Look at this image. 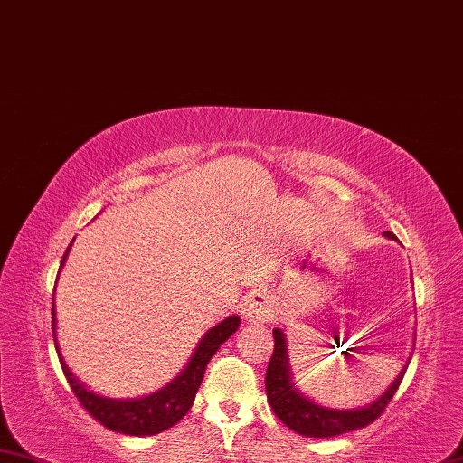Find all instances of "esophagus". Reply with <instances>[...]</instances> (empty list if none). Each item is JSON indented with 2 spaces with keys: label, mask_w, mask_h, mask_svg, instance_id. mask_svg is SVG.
<instances>
[{
  "label": "esophagus",
  "mask_w": 463,
  "mask_h": 463,
  "mask_svg": "<svg viewBox=\"0 0 463 463\" xmlns=\"http://www.w3.org/2000/svg\"><path fill=\"white\" fill-rule=\"evenodd\" d=\"M243 317L254 322H266L274 312V302L272 296L266 290H251L250 294L243 296L241 302Z\"/></svg>",
  "instance_id": "esophagus-1"
}]
</instances>
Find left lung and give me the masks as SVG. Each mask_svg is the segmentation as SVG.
<instances>
[{"label":"left lung","instance_id":"obj_1","mask_svg":"<svg viewBox=\"0 0 463 463\" xmlns=\"http://www.w3.org/2000/svg\"><path fill=\"white\" fill-rule=\"evenodd\" d=\"M389 240H397L395 233L385 232ZM407 364L397 379L391 383L385 393L373 403L356 409H333L314 403L312 399L304 397L290 374V361H288L286 338L280 328H274V353L268 363L266 371V395L278 420L290 427L292 431L307 435V438H333V435L348 433L361 427H367L385 411V407L403 381Z\"/></svg>","mask_w":463,"mask_h":463}]
</instances>
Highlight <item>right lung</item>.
Instances as JSON below:
<instances>
[{
    "mask_svg": "<svg viewBox=\"0 0 463 463\" xmlns=\"http://www.w3.org/2000/svg\"><path fill=\"white\" fill-rule=\"evenodd\" d=\"M70 248H72V243H70L66 250L60 269L64 268ZM238 326H240V317H235L233 314V317L222 320L220 325L209 328L203 335V338L197 343L194 354H191L189 363L185 364V369H183L171 383H167V385L161 387L159 391H155V393L137 397V399H112V397L94 393L92 389H89L84 383L78 381L72 374V371L68 369L62 354H60V346L56 338L54 298H52V333H54L56 353L60 356V364H62L66 381L70 383V389L74 391L76 399L80 401V405L86 409V411H89L100 425L107 427V430L125 433V435H138V438H143V435L161 433L185 417L191 405H194L199 385H202L209 359H212V356L217 353V348H220L225 340L238 330Z\"/></svg>",
    "mask_w": 463,
    "mask_h": 463,
    "instance_id": "right-lung-1",
    "label": "right lung"
}]
</instances>
